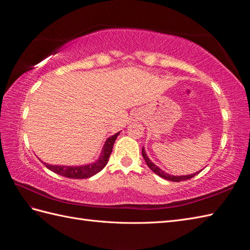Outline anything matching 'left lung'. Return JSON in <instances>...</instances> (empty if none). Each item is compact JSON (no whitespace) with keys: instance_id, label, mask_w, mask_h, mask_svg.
Returning a JSON list of instances; mask_svg holds the SVG:
<instances>
[{"instance_id":"left-lung-1","label":"left lung","mask_w":250,"mask_h":250,"mask_svg":"<svg viewBox=\"0 0 250 250\" xmlns=\"http://www.w3.org/2000/svg\"><path fill=\"white\" fill-rule=\"evenodd\" d=\"M142 153H143V156H144V160H145V162H146V164L148 165V167L150 168V169H151L154 173H156V175L158 176H160L161 178H163V179H166V180H168V181H173V182H180V181H184V180H188V179H190V178H193V177H195L197 173H199L200 171H198V172H195V173H191V175H185V176H171V175H169V173H167V172H165V171H163L161 169L160 167H158L156 165H154L151 161H150V159L148 158V155L146 154V151H145V149H144V147H143V149H142Z\"/></svg>"}]
</instances>
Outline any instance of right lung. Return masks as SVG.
Listing matches in <instances>:
<instances>
[{"label":"right lung","instance_id":"1","mask_svg":"<svg viewBox=\"0 0 250 250\" xmlns=\"http://www.w3.org/2000/svg\"><path fill=\"white\" fill-rule=\"evenodd\" d=\"M119 133H116V134L112 135L106 139L105 144H104L102 152L99 156V159L91 164L82 165V166H62V165H50L46 164L44 162L42 163L46 168H49L51 171H53L57 175H61L62 177L70 178V179H87L90 178L99 171H101L105 165L107 164L109 155L112 153L114 143L116 138L119 135Z\"/></svg>","mask_w":250,"mask_h":250}]
</instances>
